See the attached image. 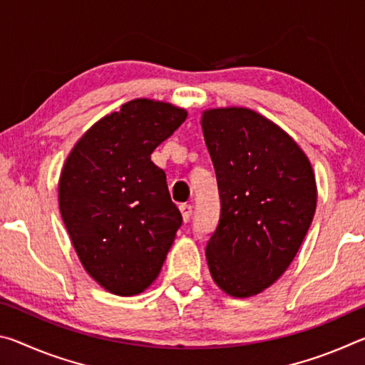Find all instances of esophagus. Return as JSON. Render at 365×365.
Masks as SVG:
<instances>
[{
    "mask_svg": "<svg viewBox=\"0 0 365 365\" xmlns=\"http://www.w3.org/2000/svg\"><path fill=\"white\" fill-rule=\"evenodd\" d=\"M180 212H182L183 222H185V224H187V222H190V219H191V214H193V207H191L190 205H182L180 206Z\"/></svg>",
    "mask_w": 365,
    "mask_h": 365,
    "instance_id": "34e87169",
    "label": "esophagus"
}]
</instances>
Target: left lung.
<instances>
[{
	"instance_id": "1",
	"label": "left lung",
	"mask_w": 365,
	"mask_h": 365,
	"mask_svg": "<svg viewBox=\"0 0 365 365\" xmlns=\"http://www.w3.org/2000/svg\"><path fill=\"white\" fill-rule=\"evenodd\" d=\"M201 128L220 195L207 267L225 294L251 298L293 262L316 212V174L299 145L250 108L205 109Z\"/></svg>"
}]
</instances>
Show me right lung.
<instances>
[{
    "mask_svg": "<svg viewBox=\"0 0 365 365\" xmlns=\"http://www.w3.org/2000/svg\"><path fill=\"white\" fill-rule=\"evenodd\" d=\"M187 115L150 98L123 103L80 137L63 165L64 225L86 274L109 293L135 296L150 288L182 225L151 154Z\"/></svg>",
    "mask_w": 365,
    "mask_h": 365,
    "instance_id": "add662e5",
    "label": "right lung"
}]
</instances>
